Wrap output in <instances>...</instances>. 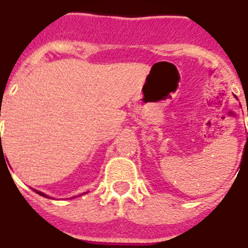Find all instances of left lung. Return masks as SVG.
Here are the masks:
<instances>
[{
	"label": "left lung",
	"instance_id": "obj_1",
	"mask_svg": "<svg viewBox=\"0 0 248 248\" xmlns=\"http://www.w3.org/2000/svg\"><path fill=\"white\" fill-rule=\"evenodd\" d=\"M247 144H248V134H247Z\"/></svg>",
	"mask_w": 248,
	"mask_h": 248
}]
</instances>
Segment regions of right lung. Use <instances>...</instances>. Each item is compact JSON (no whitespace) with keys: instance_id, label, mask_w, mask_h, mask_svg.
Listing matches in <instances>:
<instances>
[{"instance_id":"right-lung-1","label":"right lung","mask_w":248,"mask_h":248,"mask_svg":"<svg viewBox=\"0 0 248 248\" xmlns=\"http://www.w3.org/2000/svg\"><path fill=\"white\" fill-rule=\"evenodd\" d=\"M34 192H36L37 194H40V196H42V197H47V196H46V194H44V193H42V192H38V190H36V189H34Z\"/></svg>"}]
</instances>
